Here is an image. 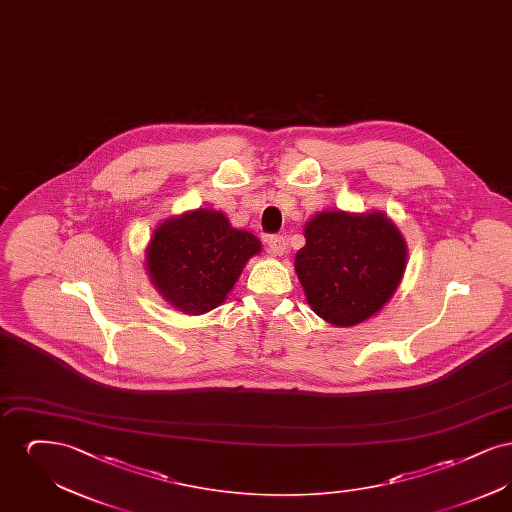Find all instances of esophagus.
Wrapping results in <instances>:
<instances>
[{
	"label": "esophagus",
	"mask_w": 512,
	"mask_h": 512,
	"mask_svg": "<svg viewBox=\"0 0 512 512\" xmlns=\"http://www.w3.org/2000/svg\"><path fill=\"white\" fill-rule=\"evenodd\" d=\"M268 251L270 253H274V255H284L286 253V249H288V244H286V238L284 236H268L267 240Z\"/></svg>",
	"instance_id": "esophagus-1"
}]
</instances>
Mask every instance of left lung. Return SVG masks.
Wrapping results in <instances>:
<instances>
[{
    "label": "left lung",
    "instance_id": "8db88e82",
    "mask_svg": "<svg viewBox=\"0 0 512 512\" xmlns=\"http://www.w3.org/2000/svg\"><path fill=\"white\" fill-rule=\"evenodd\" d=\"M295 272L318 317L353 326L376 315L397 290L407 249L388 217L320 213L305 226Z\"/></svg>",
    "mask_w": 512,
    "mask_h": 512
}]
</instances>
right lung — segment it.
Returning a JSON list of instances; mask_svg holds the SVG:
<instances>
[{
  "label": "right lung",
  "instance_id": "add662e5",
  "mask_svg": "<svg viewBox=\"0 0 512 512\" xmlns=\"http://www.w3.org/2000/svg\"><path fill=\"white\" fill-rule=\"evenodd\" d=\"M259 251L253 234L234 230L222 213L197 209L155 230L147 270L172 307L199 315L219 307L247 259Z\"/></svg>",
  "mask_w": 512,
  "mask_h": 512
}]
</instances>
